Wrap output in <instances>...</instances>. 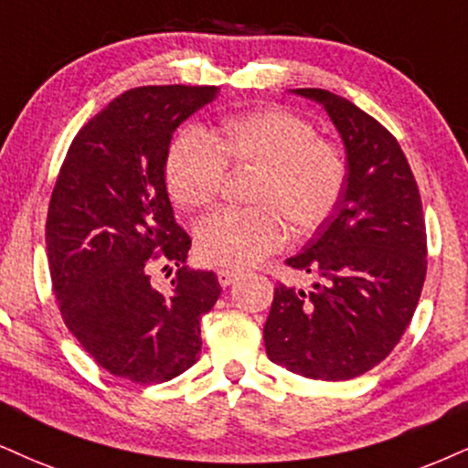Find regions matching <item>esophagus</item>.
Segmentation results:
<instances>
[{
  "mask_svg": "<svg viewBox=\"0 0 468 468\" xmlns=\"http://www.w3.org/2000/svg\"><path fill=\"white\" fill-rule=\"evenodd\" d=\"M217 278H218V284H221V286H229L236 278H239V271H234V269H218L217 271Z\"/></svg>",
  "mask_w": 468,
  "mask_h": 468,
  "instance_id": "obj_1",
  "label": "esophagus"
}]
</instances>
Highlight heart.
Returning <instances> with one entry per match:
<instances>
[{
	"label": "heart",
	"instance_id": "b5f03b06",
	"mask_svg": "<svg viewBox=\"0 0 468 468\" xmlns=\"http://www.w3.org/2000/svg\"><path fill=\"white\" fill-rule=\"evenodd\" d=\"M243 166L258 169L250 193L256 206L218 210L197 225V253L207 264L251 267L286 243V220L299 236L313 234L347 193L343 147L286 108L228 114L207 136L182 130L166 152L165 184L177 206L201 210L218 199L228 169Z\"/></svg>",
	"mask_w": 468,
	"mask_h": 468
}]
</instances>
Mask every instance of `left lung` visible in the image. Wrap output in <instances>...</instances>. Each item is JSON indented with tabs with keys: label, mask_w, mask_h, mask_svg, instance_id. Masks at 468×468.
Segmentation results:
<instances>
[{
	"label": "left lung",
	"mask_w": 468,
	"mask_h": 468,
	"mask_svg": "<svg viewBox=\"0 0 468 468\" xmlns=\"http://www.w3.org/2000/svg\"><path fill=\"white\" fill-rule=\"evenodd\" d=\"M343 136L347 193L314 239L286 264L313 286L278 284L264 347L271 362L310 379H351L378 367L410 325L428 271V234L417 180L397 138L371 114L323 89Z\"/></svg>",
	"instance_id": "left-lung-1"
}]
</instances>
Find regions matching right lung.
I'll return each mask as SVG.
<instances>
[{
  "instance_id": "add662e5",
  "label": "right lung",
  "mask_w": 468,
  "mask_h": 468,
  "mask_svg": "<svg viewBox=\"0 0 468 468\" xmlns=\"http://www.w3.org/2000/svg\"><path fill=\"white\" fill-rule=\"evenodd\" d=\"M217 86H141L119 95L73 138L45 223L62 321L117 378L160 384L201 351L199 319L221 295L212 271L186 264L190 236L165 186L171 134ZM176 264L169 293L151 269Z\"/></svg>"
}]
</instances>
